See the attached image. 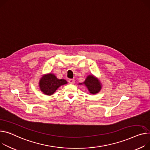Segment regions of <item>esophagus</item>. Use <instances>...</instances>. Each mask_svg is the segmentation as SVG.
I'll use <instances>...</instances> for the list:
<instances>
[{
	"label": "esophagus",
	"instance_id": "esophagus-1",
	"mask_svg": "<svg viewBox=\"0 0 150 150\" xmlns=\"http://www.w3.org/2000/svg\"><path fill=\"white\" fill-rule=\"evenodd\" d=\"M68 82H69V83H70V84H72V85L74 84V83H75L74 79H69Z\"/></svg>",
	"mask_w": 150,
	"mask_h": 150
}]
</instances>
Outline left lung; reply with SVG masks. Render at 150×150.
<instances>
[{"label": "left lung", "instance_id": "left-lung-1", "mask_svg": "<svg viewBox=\"0 0 150 150\" xmlns=\"http://www.w3.org/2000/svg\"><path fill=\"white\" fill-rule=\"evenodd\" d=\"M79 85H84L88 89L89 93L95 95L101 91L102 85L100 80L95 76L88 75L83 83H80Z\"/></svg>", "mask_w": 150, "mask_h": 150}]
</instances>
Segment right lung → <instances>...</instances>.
Here are the masks:
<instances>
[{
	"instance_id": "obj_1",
	"label": "right lung",
	"mask_w": 150,
	"mask_h": 150,
	"mask_svg": "<svg viewBox=\"0 0 150 150\" xmlns=\"http://www.w3.org/2000/svg\"><path fill=\"white\" fill-rule=\"evenodd\" d=\"M39 87L46 96H52L60 86L67 84L65 79H59L53 73L43 74L39 80Z\"/></svg>"
}]
</instances>
